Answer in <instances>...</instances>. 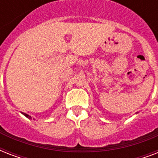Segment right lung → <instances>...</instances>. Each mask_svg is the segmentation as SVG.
Returning a JSON list of instances; mask_svg holds the SVG:
<instances>
[{
	"label": "right lung",
	"mask_w": 158,
	"mask_h": 158,
	"mask_svg": "<svg viewBox=\"0 0 158 158\" xmlns=\"http://www.w3.org/2000/svg\"><path fill=\"white\" fill-rule=\"evenodd\" d=\"M21 113H22V114H23V115H25L26 117H28V119H32V117H31L30 115H28V114H26V113H24V112H21Z\"/></svg>",
	"instance_id": "1"
}]
</instances>
